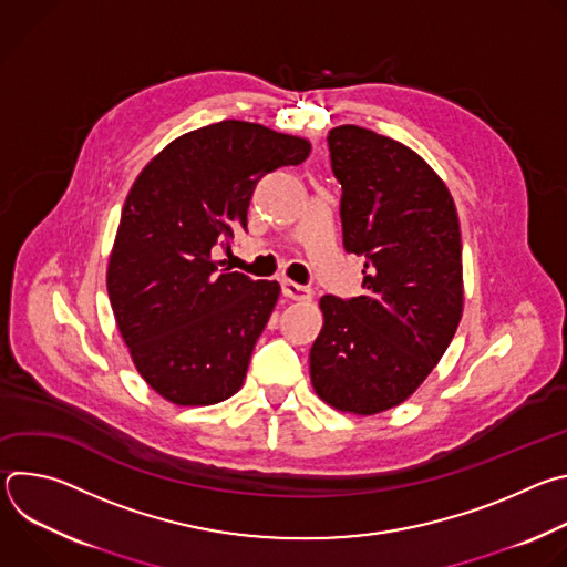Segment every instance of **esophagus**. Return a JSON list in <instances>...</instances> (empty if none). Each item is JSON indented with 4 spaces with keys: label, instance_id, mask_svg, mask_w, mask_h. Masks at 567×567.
I'll return each instance as SVG.
<instances>
[{
    "label": "esophagus",
    "instance_id": "1",
    "mask_svg": "<svg viewBox=\"0 0 567 567\" xmlns=\"http://www.w3.org/2000/svg\"><path fill=\"white\" fill-rule=\"evenodd\" d=\"M280 285H282V293H285L287 298H291V300L305 302V300H311V296H313V291H311L309 287L298 285V282H293V280H287V278H285Z\"/></svg>",
    "mask_w": 567,
    "mask_h": 567
}]
</instances>
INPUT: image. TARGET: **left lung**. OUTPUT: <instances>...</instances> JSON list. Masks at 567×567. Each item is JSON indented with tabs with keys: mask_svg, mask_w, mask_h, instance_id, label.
<instances>
[{
	"mask_svg": "<svg viewBox=\"0 0 567 567\" xmlns=\"http://www.w3.org/2000/svg\"><path fill=\"white\" fill-rule=\"evenodd\" d=\"M343 247L365 258L363 296H322L309 350L313 390L374 415L409 399L446 352L462 316V237L453 197L411 147L359 125L328 136Z\"/></svg>",
	"mask_w": 567,
	"mask_h": 567,
	"instance_id": "1",
	"label": "left lung"
}]
</instances>
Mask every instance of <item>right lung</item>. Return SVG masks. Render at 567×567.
Returning a JSON list of instances; mask_svg holds the SVG:
<instances>
[{
	"instance_id": "add662e5",
	"label": "right lung",
	"mask_w": 567,
	"mask_h": 567,
	"mask_svg": "<svg viewBox=\"0 0 567 567\" xmlns=\"http://www.w3.org/2000/svg\"><path fill=\"white\" fill-rule=\"evenodd\" d=\"M309 141L219 121L175 138L134 182L107 269V293L141 377L179 406L241 388L280 285L213 260L247 230L258 182L309 156Z\"/></svg>"
}]
</instances>
